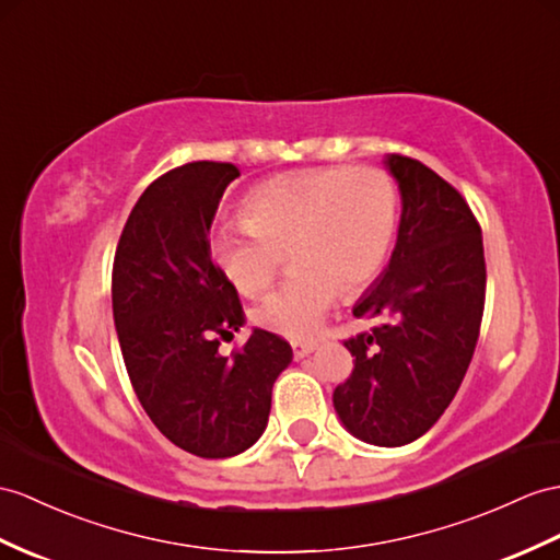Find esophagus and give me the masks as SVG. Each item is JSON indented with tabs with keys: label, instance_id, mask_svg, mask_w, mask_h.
<instances>
[{
	"label": "esophagus",
	"instance_id": "esophagus-1",
	"mask_svg": "<svg viewBox=\"0 0 560 560\" xmlns=\"http://www.w3.org/2000/svg\"><path fill=\"white\" fill-rule=\"evenodd\" d=\"M318 345L313 342V339H306V342H302V339H294L292 342V351H294V359H304V357H308V353L316 349Z\"/></svg>",
	"mask_w": 560,
	"mask_h": 560
}]
</instances>
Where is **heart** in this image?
Here are the masks:
<instances>
[{"label":"heart","mask_w":560,"mask_h":560,"mask_svg":"<svg viewBox=\"0 0 560 560\" xmlns=\"http://www.w3.org/2000/svg\"><path fill=\"white\" fill-rule=\"evenodd\" d=\"M399 197L375 166H318L272 175L249 189L242 221L215 228L209 249L235 288L256 296L290 249L294 270L252 313L284 337L318 330L339 292L357 294L383 272L397 233Z\"/></svg>","instance_id":"1"}]
</instances>
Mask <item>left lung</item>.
<instances>
[{"label": "left lung", "instance_id": "1", "mask_svg": "<svg viewBox=\"0 0 560 560\" xmlns=\"http://www.w3.org/2000/svg\"><path fill=\"white\" fill-rule=\"evenodd\" d=\"M401 221L389 266L353 306L385 323L345 339L353 371L332 404L368 444L422 438L452 404L480 337L487 268L482 230L468 201L425 163L389 154Z\"/></svg>", "mask_w": 560, "mask_h": 560}]
</instances>
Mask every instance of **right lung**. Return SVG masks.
Returning a JSON list of instances; mask_svg holds the SVG:
<instances>
[{
	"label": "right lung",
	"mask_w": 560,
	"mask_h": 560,
	"mask_svg": "<svg viewBox=\"0 0 560 560\" xmlns=\"http://www.w3.org/2000/svg\"><path fill=\"white\" fill-rule=\"evenodd\" d=\"M237 175L221 161L163 173L135 203L114 256V323L132 389L163 438L199 458L237 456L261 438L272 383L292 361V347L266 330L230 357L218 351L244 323L209 249L218 201Z\"/></svg>",
	"instance_id": "1"
}]
</instances>
